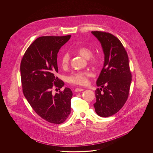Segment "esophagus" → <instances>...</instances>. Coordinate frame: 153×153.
Segmentation results:
<instances>
[{
  "label": "esophagus",
  "mask_w": 153,
  "mask_h": 153,
  "mask_svg": "<svg viewBox=\"0 0 153 153\" xmlns=\"http://www.w3.org/2000/svg\"><path fill=\"white\" fill-rule=\"evenodd\" d=\"M84 91V89L83 88H77L75 89V92H81V91Z\"/></svg>",
  "instance_id": "34e87169"
}]
</instances>
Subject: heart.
Here are the masks:
<instances>
[{
    "label": "heart",
    "mask_w": 153,
    "mask_h": 153,
    "mask_svg": "<svg viewBox=\"0 0 153 153\" xmlns=\"http://www.w3.org/2000/svg\"><path fill=\"white\" fill-rule=\"evenodd\" d=\"M77 52L85 59H89V63L92 65L96 66L99 64L100 58L98 55H92V50L88 46H81L77 49ZM70 55L68 52L64 53L61 59V65L63 68L68 67L69 64ZM92 76V74L89 71L74 72L68 78L70 84L78 85H86L88 83V78Z\"/></svg>",
    "instance_id": "obj_1"
}]
</instances>
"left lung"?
I'll list each match as a JSON object with an SVG mask.
<instances>
[{
	"mask_svg": "<svg viewBox=\"0 0 153 153\" xmlns=\"http://www.w3.org/2000/svg\"><path fill=\"white\" fill-rule=\"evenodd\" d=\"M91 33L101 44L104 53L103 68L97 81L96 113L102 117L116 114L126 102L131 82L128 56L121 41L113 35L101 31Z\"/></svg>",
	"mask_w": 153,
	"mask_h": 153,
	"instance_id": "8db88e82",
	"label": "left lung"
}]
</instances>
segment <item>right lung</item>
<instances>
[{
    "instance_id": "add662e5",
    "label": "right lung",
    "mask_w": 153,
    "mask_h": 153,
    "mask_svg": "<svg viewBox=\"0 0 153 153\" xmlns=\"http://www.w3.org/2000/svg\"><path fill=\"white\" fill-rule=\"evenodd\" d=\"M70 38L71 35L37 38L27 49L21 63L24 96L39 116L56 124L65 121L71 113V89L65 88L55 94L52 90L53 85L59 89L64 85L55 76L58 71L57 54Z\"/></svg>"
}]
</instances>
